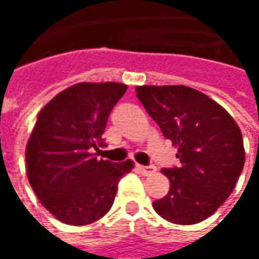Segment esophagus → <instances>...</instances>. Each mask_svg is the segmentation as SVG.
Segmentation results:
<instances>
[{"mask_svg": "<svg viewBox=\"0 0 259 259\" xmlns=\"http://www.w3.org/2000/svg\"><path fill=\"white\" fill-rule=\"evenodd\" d=\"M137 169L143 174V175H151L157 171V168L154 165H139L137 164Z\"/></svg>", "mask_w": 259, "mask_h": 259, "instance_id": "1", "label": "esophagus"}]
</instances>
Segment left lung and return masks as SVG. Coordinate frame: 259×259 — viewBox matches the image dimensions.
I'll return each mask as SVG.
<instances>
[{
  "label": "left lung",
  "mask_w": 259,
  "mask_h": 259,
  "mask_svg": "<svg viewBox=\"0 0 259 259\" xmlns=\"http://www.w3.org/2000/svg\"><path fill=\"white\" fill-rule=\"evenodd\" d=\"M137 98L178 147L181 165L164 168L169 191L153 202L175 224H195L211 216L230 196L243 171V135L230 113L203 92L185 85H143Z\"/></svg>",
  "instance_id": "1"
}]
</instances>
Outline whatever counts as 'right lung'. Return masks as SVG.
<instances>
[{
    "instance_id": "obj_1",
    "label": "right lung",
    "mask_w": 259,
    "mask_h": 259,
    "mask_svg": "<svg viewBox=\"0 0 259 259\" xmlns=\"http://www.w3.org/2000/svg\"><path fill=\"white\" fill-rule=\"evenodd\" d=\"M127 85L79 82L57 94L37 115L26 146V174L40 203L54 218L85 226L113 205L119 180L133 161L97 160L109 113Z\"/></svg>"
}]
</instances>
